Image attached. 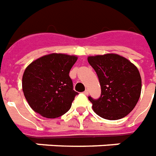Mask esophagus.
I'll use <instances>...</instances> for the list:
<instances>
[{
  "label": "esophagus",
  "instance_id": "obj_1",
  "mask_svg": "<svg viewBox=\"0 0 156 156\" xmlns=\"http://www.w3.org/2000/svg\"><path fill=\"white\" fill-rule=\"evenodd\" d=\"M84 94L87 95H88V94H89V90H86L84 91Z\"/></svg>",
  "mask_w": 156,
  "mask_h": 156
}]
</instances>
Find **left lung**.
Wrapping results in <instances>:
<instances>
[{"mask_svg":"<svg viewBox=\"0 0 156 156\" xmlns=\"http://www.w3.org/2000/svg\"><path fill=\"white\" fill-rule=\"evenodd\" d=\"M97 74L101 94L98 99H88L99 116L110 120L121 119L130 113L141 92V78L137 67L116 54L88 57Z\"/></svg>","mask_w":156,"mask_h":156,"instance_id":"left-lung-1","label":"left lung"}]
</instances>
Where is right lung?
Wrapping results in <instances>:
<instances>
[{
  "label": "right lung",
  "instance_id": "obj_1",
  "mask_svg": "<svg viewBox=\"0 0 156 156\" xmlns=\"http://www.w3.org/2000/svg\"><path fill=\"white\" fill-rule=\"evenodd\" d=\"M75 55H46L31 62L22 77V90L33 111L46 118H56L70 110L78 95L69 73Z\"/></svg>",
  "mask_w": 156,
  "mask_h": 156
}]
</instances>
